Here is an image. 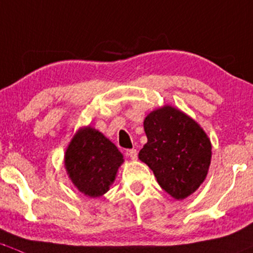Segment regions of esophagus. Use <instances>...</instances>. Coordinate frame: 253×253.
<instances>
[{"mask_svg":"<svg viewBox=\"0 0 253 253\" xmlns=\"http://www.w3.org/2000/svg\"><path fill=\"white\" fill-rule=\"evenodd\" d=\"M126 155L129 156L131 160H136V158H137V151L135 150V148H131V150L126 151Z\"/></svg>","mask_w":253,"mask_h":253,"instance_id":"34e87169","label":"esophagus"}]
</instances>
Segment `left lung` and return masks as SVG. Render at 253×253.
<instances>
[{"instance_id":"8db88e82","label":"left lung","mask_w":253,"mask_h":253,"mask_svg":"<svg viewBox=\"0 0 253 253\" xmlns=\"http://www.w3.org/2000/svg\"><path fill=\"white\" fill-rule=\"evenodd\" d=\"M147 142L139 160L150 167L158 184L175 200H185L205 181L212 158L210 137L195 119L170 105L144 119Z\"/></svg>"}]
</instances>
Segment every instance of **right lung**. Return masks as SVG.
Returning a JSON list of instances; mask_svg holds the SVG:
<instances>
[{"mask_svg": "<svg viewBox=\"0 0 253 253\" xmlns=\"http://www.w3.org/2000/svg\"><path fill=\"white\" fill-rule=\"evenodd\" d=\"M124 157L101 131L87 126L79 127L64 153V167L70 181L82 194L101 197L114 183Z\"/></svg>", "mask_w": 253, "mask_h": 253, "instance_id": "right-lung-1", "label": "right lung"}]
</instances>
